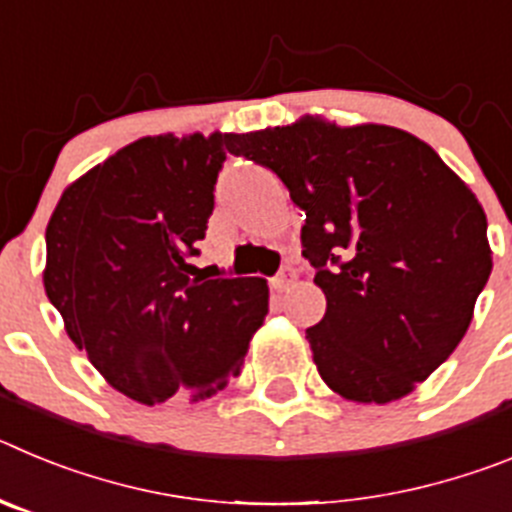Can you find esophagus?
Here are the masks:
<instances>
[{
  "label": "esophagus",
  "instance_id": "obj_1",
  "mask_svg": "<svg viewBox=\"0 0 512 512\" xmlns=\"http://www.w3.org/2000/svg\"><path fill=\"white\" fill-rule=\"evenodd\" d=\"M295 279H297V271L292 269V266H282V269L271 277V289H274V292H284V289L295 282Z\"/></svg>",
  "mask_w": 512,
  "mask_h": 512
}]
</instances>
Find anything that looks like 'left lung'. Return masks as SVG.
<instances>
[{"mask_svg": "<svg viewBox=\"0 0 512 512\" xmlns=\"http://www.w3.org/2000/svg\"><path fill=\"white\" fill-rule=\"evenodd\" d=\"M230 153L266 166L305 212L302 256L325 315L307 328L330 390L400 400L431 377L472 323L492 271L487 217L428 143L390 125L320 117L230 135Z\"/></svg>", "mask_w": 512, "mask_h": 512, "instance_id": "obj_1", "label": "left lung"}]
</instances>
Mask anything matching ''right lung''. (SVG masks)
<instances>
[{"label":"right lung","instance_id":"1","mask_svg":"<svg viewBox=\"0 0 512 512\" xmlns=\"http://www.w3.org/2000/svg\"><path fill=\"white\" fill-rule=\"evenodd\" d=\"M230 135H156L61 194L45 228V295L76 348L143 405L205 400L241 374L269 312L259 277H197Z\"/></svg>","mask_w":512,"mask_h":512}]
</instances>
